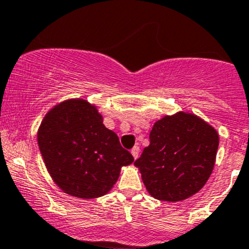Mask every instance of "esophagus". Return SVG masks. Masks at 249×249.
Segmentation results:
<instances>
[{"label": "esophagus", "instance_id": "esophagus-1", "mask_svg": "<svg viewBox=\"0 0 249 249\" xmlns=\"http://www.w3.org/2000/svg\"><path fill=\"white\" fill-rule=\"evenodd\" d=\"M130 153H132L133 157H134L135 160H137L138 156H139V146H134V147H133L132 150H130Z\"/></svg>", "mask_w": 249, "mask_h": 249}]
</instances>
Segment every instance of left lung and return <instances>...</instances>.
<instances>
[{
	"label": "left lung",
	"mask_w": 249,
	"mask_h": 249,
	"mask_svg": "<svg viewBox=\"0 0 249 249\" xmlns=\"http://www.w3.org/2000/svg\"><path fill=\"white\" fill-rule=\"evenodd\" d=\"M216 130L191 114L178 112L153 124L150 145L134 162L146 189L163 201H180L209 180L218 150Z\"/></svg>",
	"instance_id": "8db88e82"
}]
</instances>
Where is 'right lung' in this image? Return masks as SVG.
Wrapping results in <instances>:
<instances>
[{
    "mask_svg": "<svg viewBox=\"0 0 249 249\" xmlns=\"http://www.w3.org/2000/svg\"><path fill=\"white\" fill-rule=\"evenodd\" d=\"M38 145L56 184L83 199L107 193L122 166L134 160L96 107L81 99L63 102L48 112L38 130Z\"/></svg>",
    "mask_w": 249,
    "mask_h": 249,
    "instance_id": "obj_1",
    "label": "right lung"
}]
</instances>
